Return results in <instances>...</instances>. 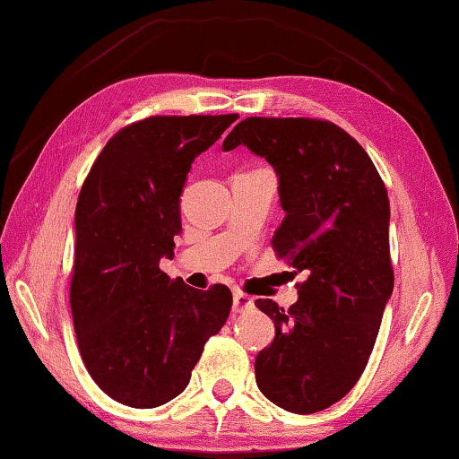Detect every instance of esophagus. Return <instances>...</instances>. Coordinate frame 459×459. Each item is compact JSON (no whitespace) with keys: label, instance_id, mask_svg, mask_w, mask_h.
I'll return each instance as SVG.
<instances>
[{"label":"esophagus","instance_id":"esophagus-1","mask_svg":"<svg viewBox=\"0 0 459 459\" xmlns=\"http://www.w3.org/2000/svg\"><path fill=\"white\" fill-rule=\"evenodd\" d=\"M255 307V301L245 295L243 291H235L232 293V312L235 314H245V312H251Z\"/></svg>","mask_w":459,"mask_h":459}]
</instances>
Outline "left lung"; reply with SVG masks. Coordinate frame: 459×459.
Wrapping results in <instances>:
<instances>
[{"mask_svg": "<svg viewBox=\"0 0 459 459\" xmlns=\"http://www.w3.org/2000/svg\"><path fill=\"white\" fill-rule=\"evenodd\" d=\"M240 143L275 168L285 216L271 245L306 275L290 309L255 301L275 324L255 378L277 407L316 413L352 391L375 348L394 283L388 194L364 147L332 121L247 117L222 147Z\"/></svg>", "mask_w": 459, "mask_h": 459, "instance_id": "left-lung-1", "label": "left lung"}]
</instances>
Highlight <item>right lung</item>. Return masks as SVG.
<instances>
[{
	"mask_svg": "<svg viewBox=\"0 0 459 459\" xmlns=\"http://www.w3.org/2000/svg\"><path fill=\"white\" fill-rule=\"evenodd\" d=\"M229 115H155L108 139L76 202L71 309L79 352L108 397L152 409L190 383L208 338L232 307L227 285L192 290L160 259L182 230L180 194L194 158Z\"/></svg>",
	"mask_w": 459,
	"mask_h": 459,
	"instance_id": "add662e5",
	"label": "right lung"
}]
</instances>
